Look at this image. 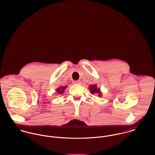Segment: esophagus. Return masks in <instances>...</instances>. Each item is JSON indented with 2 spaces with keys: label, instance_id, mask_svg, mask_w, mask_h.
Masks as SVG:
<instances>
[{
  "label": "esophagus",
  "instance_id": "obj_1",
  "mask_svg": "<svg viewBox=\"0 0 155 155\" xmlns=\"http://www.w3.org/2000/svg\"><path fill=\"white\" fill-rule=\"evenodd\" d=\"M73 83H74V84H81V81H74V82H73Z\"/></svg>",
  "mask_w": 155,
  "mask_h": 155
}]
</instances>
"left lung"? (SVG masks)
Returning <instances> with one entry per match:
<instances>
[{
  "label": "left lung",
  "mask_w": 155,
  "mask_h": 155,
  "mask_svg": "<svg viewBox=\"0 0 155 155\" xmlns=\"http://www.w3.org/2000/svg\"><path fill=\"white\" fill-rule=\"evenodd\" d=\"M89 90H90V92L92 94H98V95L99 97L101 96V92L100 91V88H97V85H90Z\"/></svg>",
  "instance_id": "obj_1"
}]
</instances>
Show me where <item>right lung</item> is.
<instances>
[{
	"mask_svg": "<svg viewBox=\"0 0 155 155\" xmlns=\"http://www.w3.org/2000/svg\"><path fill=\"white\" fill-rule=\"evenodd\" d=\"M67 87H61L58 89H57V92L58 94H63V92H64V90L66 89Z\"/></svg>",
	"mask_w": 155,
	"mask_h": 155,
	"instance_id": "obj_1",
	"label": "right lung"
}]
</instances>
